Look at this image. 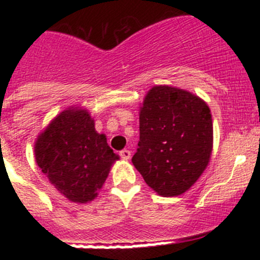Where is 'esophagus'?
I'll return each instance as SVG.
<instances>
[{"mask_svg":"<svg viewBox=\"0 0 260 260\" xmlns=\"http://www.w3.org/2000/svg\"><path fill=\"white\" fill-rule=\"evenodd\" d=\"M120 157H122L123 159H129L131 158V151H128V149H122V151L119 152Z\"/></svg>","mask_w":260,"mask_h":260,"instance_id":"34e87169","label":"esophagus"}]
</instances>
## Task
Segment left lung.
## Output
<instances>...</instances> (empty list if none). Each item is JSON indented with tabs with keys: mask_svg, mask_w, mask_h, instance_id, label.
<instances>
[{
	"mask_svg": "<svg viewBox=\"0 0 260 260\" xmlns=\"http://www.w3.org/2000/svg\"><path fill=\"white\" fill-rule=\"evenodd\" d=\"M212 151L208 104L169 85L147 93L140 111V141L132 162L146 183L165 198L179 196L198 181Z\"/></svg>",
	"mask_w": 260,
	"mask_h": 260,
	"instance_id": "8db88e82",
	"label": "left lung"
}]
</instances>
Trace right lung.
<instances>
[{"instance_id": "1", "label": "right lung", "mask_w": 260, "mask_h": 260, "mask_svg": "<svg viewBox=\"0 0 260 260\" xmlns=\"http://www.w3.org/2000/svg\"><path fill=\"white\" fill-rule=\"evenodd\" d=\"M36 164L70 201H91L119 157L94 128L88 111L69 108L51 120L35 142Z\"/></svg>"}]
</instances>
